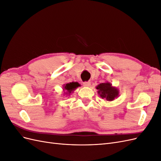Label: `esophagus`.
Returning <instances> with one entry per match:
<instances>
[{
  "instance_id": "34e87169",
  "label": "esophagus",
  "mask_w": 161,
  "mask_h": 161,
  "mask_svg": "<svg viewBox=\"0 0 161 161\" xmlns=\"http://www.w3.org/2000/svg\"><path fill=\"white\" fill-rule=\"evenodd\" d=\"M91 85V82L89 81L87 82H83V86H89Z\"/></svg>"
}]
</instances>
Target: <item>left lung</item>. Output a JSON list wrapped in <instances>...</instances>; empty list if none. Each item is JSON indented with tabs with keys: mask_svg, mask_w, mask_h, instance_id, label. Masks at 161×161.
I'll list each match as a JSON object with an SVG mask.
<instances>
[{
	"mask_svg": "<svg viewBox=\"0 0 161 161\" xmlns=\"http://www.w3.org/2000/svg\"><path fill=\"white\" fill-rule=\"evenodd\" d=\"M96 89L98 90L97 92L101 98L107 101H113L119 95L118 89L116 87L112 86L111 84L108 82L99 84L96 86Z\"/></svg>",
	"mask_w": 161,
	"mask_h": 161,
	"instance_id": "obj_1",
	"label": "left lung"
}]
</instances>
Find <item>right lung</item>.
Returning <instances> with one entry per match:
<instances>
[{"label": "right lung", "instance_id": "add662e5", "mask_svg": "<svg viewBox=\"0 0 161 161\" xmlns=\"http://www.w3.org/2000/svg\"><path fill=\"white\" fill-rule=\"evenodd\" d=\"M79 86H80V85L78 83V82H70V83L64 85V86H63L64 87V89H63V90L66 91V92H65V94L70 95V93H72V92Z\"/></svg>", "mask_w": 161, "mask_h": 161}]
</instances>
